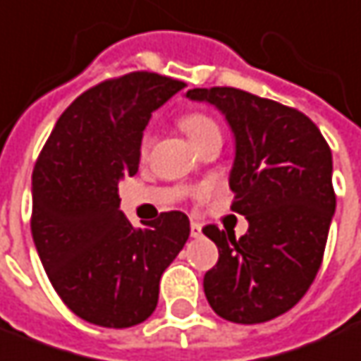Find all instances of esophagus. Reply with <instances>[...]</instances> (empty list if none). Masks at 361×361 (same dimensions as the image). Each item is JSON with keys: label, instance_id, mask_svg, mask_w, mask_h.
Here are the masks:
<instances>
[{"label": "esophagus", "instance_id": "obj_1", "mask_svg": "<svg viewBox=\"0 0 361 361\" xmlns=\"http://www.w3.org/2000/svg\"><path fill=\"white\" fill-rule=\"evenodd\" d=\"M190 237H194V239L202 237V226H200V224H196V221H192V224H190Z\"/></svg>", "mask_w": 361, "mask_h": 361}]
</instances>
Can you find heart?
<instances>
[{"label":"heart","instance_id":"heart-1","mask_svg":"<svg viewBox=\"0 0 361 361\" xmlns=\"http://www.w3.org/2000/svg\"><path fill=\"white\" fill-rule=\"evenodd\" d=\"M178 124L180 128L185 130V134L190 137V142H192L196 147L204 142V140H208L212 135L219 134V126H217V122L209 114L206 112H188L185 116H180L178 120ZM149 145H152V135L145 134L144 140H142V153H147L149 149Z\"/></svg>","mask_w":361,"mask_h":361}]
</instances>
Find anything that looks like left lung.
<instances>
[{"label": "left lung", "instance_id": "8db88e82", "mask_svg": "<svg viewBox=\"0 0 361 361\" xmlns=\"http://www.w3.org/2000/svg\"><path fill=\"white\" fill-rule=\"evenodd\" d=\"M186 97L216 106L235 137L231 209L249 231L204 227L219 260L204 276L217 315L239 324L267 323L290 311L315 280L336 196L332 153L303 112L233 87L190 89Z\"/></svg>", "mask_w": 361, "mask_h": 361}]
</instances>
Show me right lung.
<instances>
[{
    "instance_id": "right-lung-1",
    "label": "right lung",
    "mask_w": 361,
    "mask_h": 361,
    "mask_svg": "<svg viewBox=\"0 0 361 361\" xmlns=\"http://www.w3.org/2000/svg\"><path fill=\"white\" fill-rule=\"evenodd\" d=\"M185 87L152 71L109 79L63 111L32 171V241L54 290L87 323L128 329L157 307L159 280L190 221L163 212L134 227L118 183L134 176L152 112Z\"/></svg>"
}]
</instances>
